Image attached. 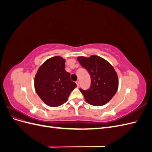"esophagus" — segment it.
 Returning <instances> with one entry per match:
<instances>
[{"label":"esophagus","instance_id":"1","mask_svg":"<svg viewBox=\"0 0 152 152\" xmlns=\"http://www.w3.org/2000/svg\"><path fill=\"white\" fill-rule=\"evenodd\" d=\"M76 84H77V87H79V80H77V81L76 82Z\"/></svg>","mask_w":152,"mask_h":152}]
</instances>
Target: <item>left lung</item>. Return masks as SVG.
Returning a JSON list of instances; mask_svg holds the SVG:
<instances>
[{
  "instance_id": "8db88e82",
  "label": "left lung",
  "mask_w": 152,
  "mask_h": 152,
  "mask_svg": "<svg viewBox=\"0 0 152 152\" xmlns=\"http://www.w3.org/2000/svg\"><path fill=\"white\" fill-rule=\"evenodd\" d=\"M77 59L91 76L89 88L87 90L80 88L86 102L96 107L107 103L115 94L118 87L117 74L113 67L98 56H81Z\"/></svg>"
}]
</instances>
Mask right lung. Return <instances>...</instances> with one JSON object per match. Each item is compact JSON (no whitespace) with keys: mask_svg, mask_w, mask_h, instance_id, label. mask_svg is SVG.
I'll use <instances>...</instances> for the list:
<instances>
[{"mask_svg":"<svg viewBox=\"0 0 152 152\" xmlns=\"http://www.w3.org/2000/svg\"><path fill=\"white\" fill-rule=\"evenodd\" d=\"M65 59L54 56L45 61L36 73L34 86L37 94L47 105L59 107L65 103L77 84L66 72Z\"/></svg>","mask_w":152,"mask_h":152,"instance_id":"obj_1","label":"right lung"}]
</instances>
